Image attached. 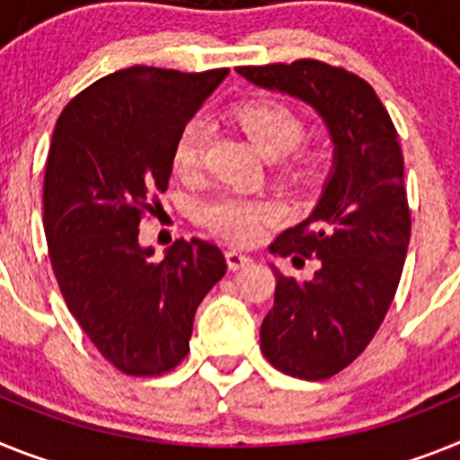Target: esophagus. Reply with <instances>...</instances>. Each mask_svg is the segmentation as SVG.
<instances>
[{"label":"esophagus","mask_w":460,"mask_h":460,"mask_svg":"<svg viewBox=\"0 0 460 460\" xmlns=\"http://www.w3.org/2000/svg\"><path fill=\"white\" fill-rule=\"evenodd\" d=\"M250 263H252V259L247 257V254L235 252V250H229V252H226V266H229V270H241L245 269V266H250Z\"/></svg>","instance_id":"esophagus-1"}]
</instances>
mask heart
I'll list each match as a JSON object with an SVG mask.
<instances>
[{"label":"heart","instance_id":"obj_1","mask_svg":"<svg viewBox=\"0 0 460 460\" xmlns=\"http://www.w3.org/2000/svg\"><path fill=\"white\" fill-rule=\"evenodd\" d=\"M235 119L250 141L266 157H282L291 153L303 138V122L294 111L275 102H250L235 111ZM206 153V125L203 119H190L173 143L171 164L182 178L199 173ZM201 217L215 234L234 243H250L259 235L266 222L278 217V208L261 199H247L225 194L208 201Z\"/></svg>","mask_w":460,"mask_h":460}]
</instances>
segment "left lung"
Segmentation results:
<instances>
[{"instance_id": "1", "label": "left lung", "mask_w": 460, "mask_h": 460, "mask_svg": "<svg viewBox=\"0 0 460 460\" xmlns=\"http://www.w3.org/2000/svg\"><path fill=\"white\" fill-rule=\"evenodd\" d=\"M235 71L317 111L333 143L317 206L270 245L279 257H317L319 269L298 282L270 263L278 285L261 324V351L275 368L326 379L373 341L401 282L412 222L396 127L368 83L317 59Z\"/></svg>"}]
</instances>
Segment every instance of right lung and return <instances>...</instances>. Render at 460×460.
<instances>
[{"label": "right lung", "mask_w": 460, "mask_h": 460, "mask_svg": "<svg viewBox=\"0 0 460 460\" xmlns=\"http://www.w3.org/2000/svg\"><path fill=\"white\" fill-rule=\"evenodd\" d=\"M229 69L131 66L66 103L43 181V229L69 313L115 368L150 377L190 351L199 303L226 273L208 241H175L162 261L138 243L143 210L166 190L171 155Z\"/></svg>", "instance_id": "right-lung-1"}]
</instances>
